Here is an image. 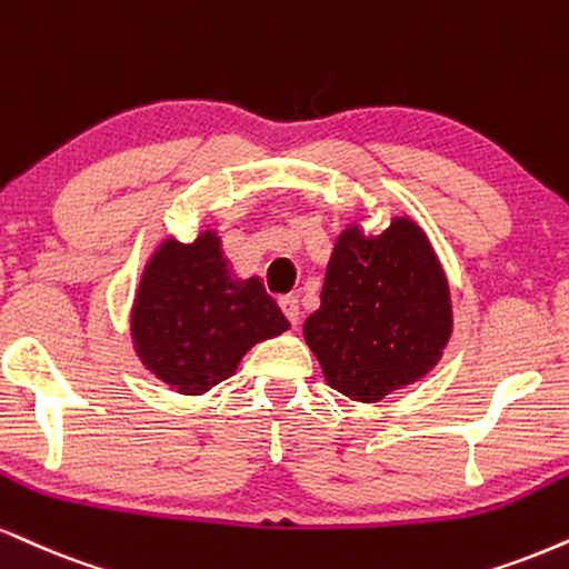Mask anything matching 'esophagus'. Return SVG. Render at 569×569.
Wrapping results in <instances>:
<instances>
[{"label":"esophagus","mask_w":569,"mask_h":569,"mask_svg":"<svg viewBox=\"0 0 569 569\" xmlns=\"http://www.w3.org/2000/svg\"><path fill=\"white\" fill-rule=\"evenodd\" d=\"M280 310H283L286 320H289L291 326H297L299 318H302V312H299V299L297 297H280Z\"/></svg>","instance_id":"obj_1"}]
</instances>
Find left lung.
<instances>
[{
  "mask_svg": "<svg viewBox=\"0 0 569 569\" xmlns=\"http://www.w3.org/2000/svg\"><path fill=\"white\" fill-rule=\"evenodd\" d=\"M450 331L448 280L413 219L395 217L381 236L341 232L320 310L305 320L328 387L358 402L385 400L432 371Z\"/></svg>",
  "mask_w": 569,
  "mask_h": 569,
  "instance_id": "1",
  "label": "left lung"
}]
</instances>
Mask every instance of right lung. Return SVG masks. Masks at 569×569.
<instances>
[{"label":"right lung","instance_id":"right-lung-1","mask_svg":"<svg viewBox=\"0 0 569 569\" xmlns=\"http://www.w3.org/2000/svg\"><path fill=\"white\" fill-rule=\"evenodd\" d=\"M289 328L259 278L236 280L219 238L159 246L142 272L132 339L142 366L182 395H201L236 373L257 341Z\"/></svg>","mask_w":569,"mask_h":569}]
</instances>
